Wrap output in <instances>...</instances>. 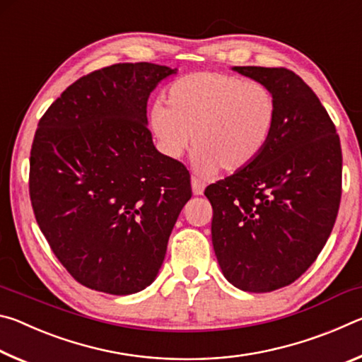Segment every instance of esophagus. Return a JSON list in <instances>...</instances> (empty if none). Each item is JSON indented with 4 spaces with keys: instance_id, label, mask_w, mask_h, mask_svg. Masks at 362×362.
Returning <instances> with one entry per match:
<instances>
[{
    "instance_id": "obj_1",
    "label": "esophagus",
    "mask_w": 362,
    "mask_h": 362,
    "mask_svg": "<svg viewBox=\"0 0 362 362\" xmlns=\"http://www.w3.org/2000/svg\"><path fill=\"white\" fill-rule=\"evenodd\" d=\"M204 182L203 180H199V179H196V177H192V188H193V193L196 194V196H199V194H203V192H204Z\"/></svg>"
}]
</instances>
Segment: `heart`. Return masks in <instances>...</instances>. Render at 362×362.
<instances>
[{
  "instance_id": "b5f03b06",
  "label": "heart",
  "mask_w": 362,
  "mask_h": 362,
  "mask_svg": "<svg viewBox=\"0 0 362 362\" xmlns=\"http://www.w3.org/2000/svg\"><path fill=\"white\" fill-rule=\"evenodd\" d=\"M150 110V129L161 150L177 158L192 139L194 168L238 173L259 159L278 122L276 97L265 84L218 71H198L168 86Z\"/></svg>"
}]
</instances>
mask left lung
Here are the masks:
<instances>
[{
  "label": "left lung",
  "instance_id": "left-lung-1",
  "mask_svg": "<svg viewBox=\"0 0 362 362\" xmlns=\"http://www.w3.org/2000/svg\"><path fill=\"white\" fill-rule=\"evenodd\" d=\"M233 70L272 90L278 122L254 164L206 188L212 244L228 283L272 292L302 276L330 236L341 198V146L326 108L296 73Z\"/></svg>",
  "mask_w": 362,
  "mask_h": 362
}]
</instances>
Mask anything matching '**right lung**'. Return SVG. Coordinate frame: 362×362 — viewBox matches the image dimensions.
<instances>
[{
  "instance_id": "obj_1",
  "label": "right lung",
  "mask_w": 362,
  "mask_h": 362,
  "mask_svg": "<svg viewBox=\"0 0 362 362\" xmlns=\"http://www.w3.org/2000/svg\"><path fill=\"white\" fill-rule=\"evenodd\" d=\"M175 70L115 64L76 79L46 110L30 151L40 230L79 284L127 296L155 281L189 173L153 145L146 102Z\"/></svg>"
}]
</instances>
